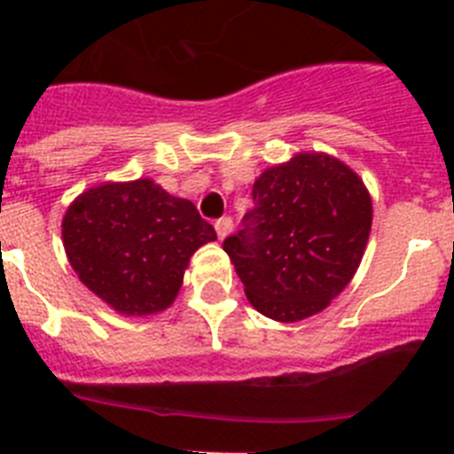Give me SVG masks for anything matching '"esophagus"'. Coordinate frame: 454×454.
<instances>
[{"label": "esophagus", "instance_id": "1", "mask_svg": "<svg viewBox=\"0 0 454 454\" xmlns=\"http://www.w3.org/2000/svg\"><path fill=\"white\" fill-rule=\"evenodd\" d=\"M231 227H234V223H231V218H227V215L215 220V234H218V239H224V236L230 234Z\"/></svg>", "mask_w": 454, "mask_h": 454}]
</instances>
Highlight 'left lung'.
Masks as SVG:
<instances>
[{"instance_id":"obj_1","label":"left lung","mask_w":454,"mask_h":454,"mask_svg":"<svg viewBox=\"0 0 454 454\" xmlns=\"http://www.w3.org/2000/svg\"><path fill=\"white\" fill-rule=\"evenodd\" d=\"M243 230L223 243L259 314L298 323L323 311L362 263L372 223L366 186L327 154H295L252 186Z\"/></svg>"}]
</instances>
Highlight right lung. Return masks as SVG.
Returning a JSON list of instances; mask_svg holds the SVG:
<instances>
[{"label": "right lung", "instance_id": "obj_1", "mask_svg": "<svg viewBox=\"0 0 454 454\" xmlns=\"http://www.w3.org/2000/svg\"><path fill=\"white\" fill-rule=\"evenodd\" d=\"M211 240L215 230L195 204L152 179L88 188L63 218L70 266L98 298L124 316L170 307L192 252Z\"/></svg>", "mask_w": 454, "mask_h": 454}]
</instances>
